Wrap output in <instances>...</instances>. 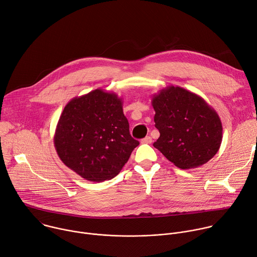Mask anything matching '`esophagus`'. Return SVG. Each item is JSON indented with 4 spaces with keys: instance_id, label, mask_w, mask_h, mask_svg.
Here are the masks:
<instances>
[{
    "instance_id": "obj_1",
    "label": "esophagus",
    "mask_w": 257,
    "mask_h": 257,
    "mask_svg": "<svg viewBox=\"0 0 257 257\" xmlns=\"http://www.w3.org/2000/svg\"><path fill=\"white\" fill-rule=\"evenodd\" d=\"M142 144H151L152 143V138L151 137H146L141 141Z\"/></svg>"
}]
</instances>
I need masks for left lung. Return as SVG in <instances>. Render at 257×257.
<instances>
[{"instance_id":"obj_1","label":"left lung","mask_w":257,"mask_h":257,"mask_svg":"<svg viewBox=\"0 0 257 257\" xmlns=\"http://www.w3.org/2000/svg\"><path fill=\"white\" fill-rule=\"evenodd\" d=\"M155 126L160 133L153 144L180 169L199 167L220 149L223 127L206 100L181 87L168 86L153 95Z\"/></svg>"}]
</instances>
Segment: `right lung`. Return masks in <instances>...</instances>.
Here are the masks:
<instances>
[{
	"mask_svg": "<svg viewBox=\"0 0 257 257\" xmlns=\"http://www.w3.org/2000/svg\"><path fill=\"white\" fill-rule=\"evenodd\" d=\"M54 143L62 162L93 182L115 177L140 144L130 135L121 98L102 89L68 102Z\"/></svg>",
	"mask_w": 257,
	"mask_h": 257,
	"instance_id": "1",
	"label": "right lung"
}]
</instances>
